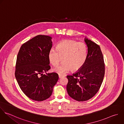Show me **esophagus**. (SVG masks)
Segmentation results:
<instances>
[{
	"label": "esophagus",
	"instance_id": "1",
	"mask_svg": "<svg viewBox=\"0 0 124 124\" xmlns=\"http://www.w3.org/2000/svg\"><path fill=\"white\" fill-rule=\"evenodd\" d=\"M64 77V76L62 75H61V74H59V78H62V77Z\"/></svg>",
	"mask_w": 124,
	"mask_h": 124
}]
</instances>
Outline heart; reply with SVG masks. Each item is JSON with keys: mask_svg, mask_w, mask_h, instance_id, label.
I'll return each mask as SVG.
<instances>
[{"mask_svg": "<svg viewBox=\"0 0 124 124\" xmlns=\"http://www.w3.org/2000/svg\"><path fill=\"white\" fill-rule=\"evenodd\" d=\"M87 57V48L83 42L72 40H64L59 43L56 48H52L48 53L50 62L54 66H60L53 71L63 74L70 69L75 72L79 70L84 64Z\"/></svg>", "mask_w": 124, "mask_h": 124, "instance_id": "obj_1", "label": "heart"}]
</instances>
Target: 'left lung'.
Wrapping results in <instances>:
<instances>
[{"label":"left lung","mask_w":124,"mask_h":124,"mask_svg":"<svg viewBox=\"0 0 124 124\" xmlns=\"http://www.w3.org/2000/svg\"><path fill=\"white\" fill-rule=\"evenodd\" d=\"M84 41L88 47L85 62L72 76H67V93L78 101L88 100L95 95L100 88L105 74L104 58L100 46L86 38Z\"/></svg>","instance_id":"1"}]
</instances>
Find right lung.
<instances>
[{
	"label": "right lung",
	"mask_w": 124,
	"mask_h": 124,
	"mask_svg": "<svg viewBox=\"0 0 124 124\" xmlns=\"http://www.w3.org/2000/svg\"><path fill=\"white\" fill-rule=\"evenodd\" d=\"M51 39L37 35L23 44L17 55L16 78L23 92L35 101L48 98L59 79L56 73H46L50 69L48 53L52 46Z\"/></svg>",
	"instance_id": "right-lung-1"
}]
</instances>
